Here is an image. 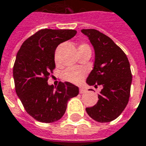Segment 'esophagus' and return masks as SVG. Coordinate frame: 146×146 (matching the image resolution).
<instances>
[{"instance_id":"1","label":"esophagus","mask_w":146,"mask_h":146,"mask_svg":"<svg viewBox=\"0 0 146 146\" xmlns=\"http://www.w3.org/2000/svg\"><path fill=\"white\" fill-rule=\"evenodd\" d=\"M79 92H80V94H84L87 92V91H86V89H84V88H80V90H79Z\"/></svg>"}]
</instances>
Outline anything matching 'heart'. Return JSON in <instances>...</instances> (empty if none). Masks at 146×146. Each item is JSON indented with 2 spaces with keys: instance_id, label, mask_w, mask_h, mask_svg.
Wrapping results in <instances>:
<instances>
[{
  "instance_id": "obj_1",
  "label": "heart",
  "mask_w": 146,
  "mask_h": 146,
  "mask_svg": "<svg viewBox=\"0 0 146 146\" xmlns=\"http://www.w3.org/2000/svg\"><path fill=\"white\" fill-rule=\"evenodd\" d=\"M79 53L83 52L85 51H91L90 46L86 43H80L78 46ZM86 75V71L82 68H70L63 72L62 78L65 81L71 82L72 84L80 83Z\"/></svg>"
}]
</instances>
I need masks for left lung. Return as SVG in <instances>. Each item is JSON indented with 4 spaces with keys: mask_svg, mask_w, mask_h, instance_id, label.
<instances>
[{
    "mask_svg": "<svg viewBox=\"0 0 146 146\" xmlns=\"http://www.w3.org/2000/svg\"><path fill=\"white\" fill-rule=\"evenodd\" d=\"M92 44L95 61L87 78L90 86L101 85L98 103L87 107L89 116L99 123L116 119L126 108L130 95L132 73L128 58L110 37L94 29L81 30Z\"/></svg>",
    "mask_w": 146,
    "mask_h": 146,
    "instance_id": "8db88e82",
    "label": "left lung"
}]
</instances>
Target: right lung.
Returning a JSON list of instances; mask_svg holds the SVG:
<instances>
[{
    "instance_id": "obj_1",
    "label": "right lung",
    "mask_w": 146,
    "mask_h": 146,
    "mask_svg": "<svg viewBox=\"0 0 146 146\" xmlns=\"http://www.w3.org/2000/svg\"><path fill=\"white\" fill-rule=\"evenodd\" d=\"M74 30L43 29L29 37L18 51L13 65L15 90L26 111L37 121L50 123L65 114L68 101L78 88L70 82L48 85L55 68V52L60 43L72 39Z\"/></svg>"
}]
</instances>
